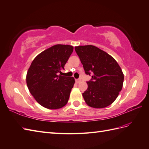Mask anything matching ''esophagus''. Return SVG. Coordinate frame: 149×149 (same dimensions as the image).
I'll return each mask as SVG.
<instances>
[{
	"mask_svg": "<svg viewBox=\"0 0 149 149\" xmlns=\"http://www.w3.org/2000/svg\"><path fill=\"white\" fill-rule=\"evenodd\" d=\"M75 81H76V83H79L80 81H81V79H75Z\"/></svg>",
	"mask_w": 149,
	"mask_h": 149,
	"instance_id": "34e87169",
	"label": "esophagus"
}]
</instances>
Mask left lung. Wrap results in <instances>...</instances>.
Listing matches in <instances>:
<instances>
[{"label":"left lung","instance_id":"8db88e82","mask_svg":"<svg viewBox=\"0 0 149 149\" xmlns=\"http://www.w3.org/2000/svg\"><path fill=\"white\" fill-rule=\"evenodd\" d=\"M86 74H91L88 88L83 93L88 106L102 108L109 106L122 90L124 75L115 59L92 45L74 47Z\"/></svg>","mask_w":149,"mask_h":149}]
</instances>
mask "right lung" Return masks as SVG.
<instances>
[{"mask_svg":"<svg viewBox=\"0 0 149 149\" xmlns=\"http://www.w3.org/2000/svg\"><path fill=\"white\" fill-rule=\"evenodd\" d=\"M73 51L72 46L56 45L42 51L32 62L26 75L27 85L43 107L55 110L68 103L74 79L57 73L65 69Z\"/></svg>","mask_w":149,"mask_h":149,"instance_id":"1","label":"right lung"}]
</instances>
